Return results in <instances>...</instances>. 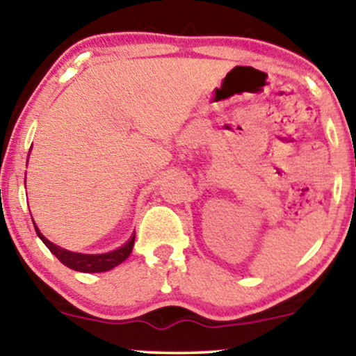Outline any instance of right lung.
<instances>
[{"label": "right lung", "instance_id": "1", "mask_svg": "<svg viewBox=\"0 0 356 356\" xmlns=\"http://www.w3.org/2000/svg\"><path fill=\"white\" fill-rule=\"evenodd\" d=\"M33 227H35V223H33ZM35 232L37 235L40 236V240L45 243L48 250H50L53 254L63 262V264L67 266L72 270H79V272H106L113 269V267L128 259L131 251H133L134 238H136V235H133L129 238V241L124 243V245L118 248V250L105 252V254H81V252H71L67 250H63L60 246L53 245L51 241H48L47 238L42 235L37 227H35Z\"/></svg>", "mask_w": 356, "mask_h": 356}]
</instances>
